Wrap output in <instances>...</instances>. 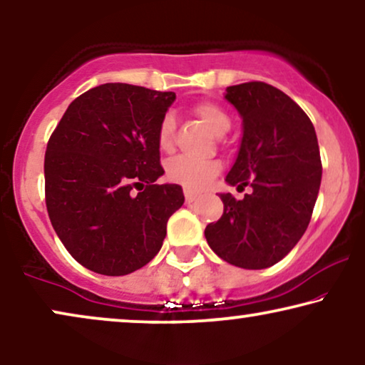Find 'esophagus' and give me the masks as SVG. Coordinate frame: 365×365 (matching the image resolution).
Segmentation results:
<instances>
[{
    "instance_id": "esophagus-1",
    "label": "esophagus",
    "mask_w": 365,
    "mask_h": 365,
    "mask_svg": "<svg viewBox=\"0 0 365 365\" xmlns=\"http://www.w3.org/2000/svg\"><path fill=\"white\" fill-rule=\"evenodd\" d=\"M195 198H197V193H195V192H192V190H185V200H187V203L195 202Z\"/></svg>"
}]
</instances>
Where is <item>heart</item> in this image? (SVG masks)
Masks as SVG:
<instances>
[{
  "mask_svg": "<svg viewBox=\"0 0 365 365\" xmlns=\"http://www.w3.org/2000/svg\"><path fill=\"white\" fill-rule=\"evenodd\" d=\"M195 113L207 128L210 130L213 135L222 137L230 130L232 121L228 115L223 111L220 106L213 103H200L195 108ZM157 143L162 152H170L173 145V120L170 116H165L162 123L158 126L157 132ZM220 170V165L213 160H207V162H198V160H192L187 157H177L170 160L167 163V178L170 182L178 183L187 190H203L210 180L215 177Z\"/></svg>",
  "mask_w": 365,
  "mask_h": 365,
  "instance_id": "obj_1",
  "label": "heart"
}]
</instances>
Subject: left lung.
I'll list each match as a JSON object with an SVG mask.
<instances>
[{"label": "left lung", "instance_id": "obj_1", "mask_svg": "<svg viewBox=\"0 0 365 365\" xmlns=\"http://www.w3.org/2000/svg\"><path fill=\"white\" fill-rule=\"evenodd\" d=\"M239 111L242 138L225 182L242 200L218 193L223 215L208 223L205 239L228 264L260 270L280 262L302 239L317 200L322 163L312 121L275 86L250 81L225 90Z\"/></svg>", "mask_w": 365, "mask_h": 365}]
</instances>
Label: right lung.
I'll return each instance as SVG.
<instances>
[{"instance_id": "obj_1", "label": "right lung", "mask_w": 365, "mask_h": 365, "mask_svg": "<svg viewBox=\"0 0 365 365\" xmlns=\"http://www.w3.org/2000/svg\"><path fill=\"white\" fill-rule=\"evenodd\" d=\"M173 101V91L105 83L71 101L53 132L48 215L88 270L132 274L162 249L168 218L185 202L177 183H155L165 173L157 132Z\"/></svg>"}]
</instances>
